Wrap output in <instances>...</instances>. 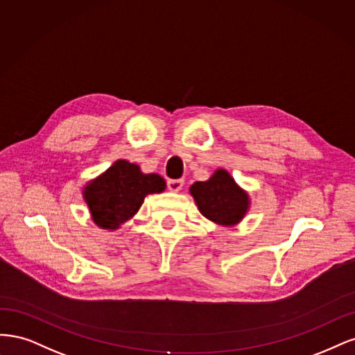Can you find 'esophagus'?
<instances>
[{"mask_svg":"<svg viewBox=\"0 0 355 355\" xmlns=\"http://www.w3.org/2000/svg\"><path fill=\"white\" fill-rule=\"evenodd\" d=\"M166 186H168V189L171 191H175L177 193V191H180L182 189V186H184V181H182V180H168Z\"/></svg>","mask_w":355,"mask_h":355,"instance_id":"34e87169","label":"esophagus"}]
</instances>
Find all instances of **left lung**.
Here are the masks:
<instances>
[{"instance_id": "1", "label": "left lung", "mask_w": 355, "mask_h": 355, "mask_svg": "<svg viewBox=\"0 0 355 355\" xmlns=\"http://www.w3.org/2000/svg\"><path fill=\"white\" fill-rule=\"evenodd\" d=\"M190 193L200 214L224 227L239 224L249 209L248 193L225 169H216L208 181H196Z\"/></svg>"}]
</instances>
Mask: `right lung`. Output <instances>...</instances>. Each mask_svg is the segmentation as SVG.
Segmentation results:
<instances>
[{
    "label": "right lung",
    "mask_w": 355,
    "mask_h": 355,
    "mask_svg": "<svg viewBox=\"0 0 355 355\" xmlns=\"http://www.w3.org/2000/svg\"><path fill=\"white\" fill-rule=\"evenodd\" d=\"M166 182L157 174H143L140 166L119 159L84 187V199L97 227L116 230L137 214L147 194L162 193Z\"/></svg>",
    "instance_id": "obj_1"
}]
</instances>
